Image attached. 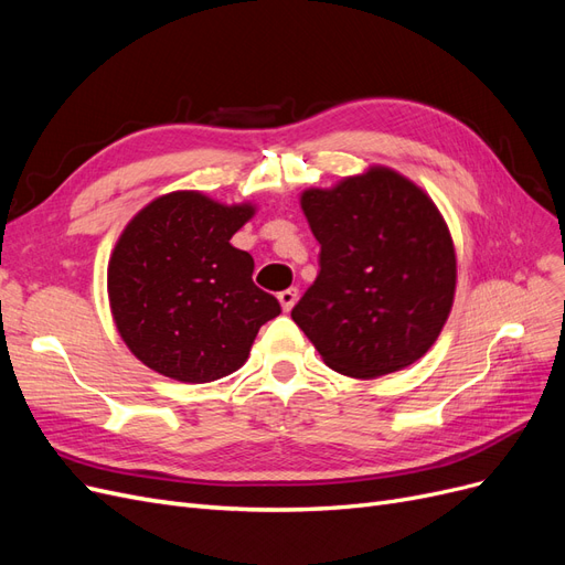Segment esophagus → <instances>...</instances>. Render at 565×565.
Segmentation results:
<instances>
[{"label":"esophagus","mask_w":565,"mask_h":565,"mask_svg":"<svg viewBox=\"0 0 565 565\" xmlns=\"http://www.w3.org/2000/svg\"><path fill=\"white\" fill-rule=\"evenodd\" d=\"M297 299H299V289L297 287H289V289H282V292L278 295V301H280V306H282V311L285 313H289L295 309V303H297Z\"/></svg>","instance_id":"34e87169"}]
</instances>
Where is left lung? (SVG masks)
Masks as SVG:
<instances>
[{"label": "left lung", "instance_id": "left-lung-1", "mask_svg": "<svg viewBox=\"0 0 565 565\" xmlns=\"http://www.w3.org/2000/svg\"><path fill=\"white\" fill-rule=\"evenodd\" d=\"M301 210L320 273L292 309L324 365L355 380L403 370L434 347L457 282L455 245L434 200L388 167L309 188Z\"/></svg>", "mask_w": 565, "mask_h": 565}]
</instances>
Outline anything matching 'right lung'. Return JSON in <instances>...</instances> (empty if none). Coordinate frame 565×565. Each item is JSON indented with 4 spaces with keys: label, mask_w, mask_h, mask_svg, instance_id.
Masks as SVG:
<instances>
[{
    "label": "right lung",
    "mask_w": 565,
    "mask_h": 565,
    "mask_svg": "<svg viewBox=\"0 0 565 565\" xmlns=\"http://www.w3.org/2000/svg\"><path fill=\"white\" fill-rule=\"evenodd\" d=\"M252 204H221L198 191L156 198L119 235L108 297L119 337L169 380L204 384L241 367L278 299L254 285V259L231 237Z\"/></svg>",
    "instance_id": "add662e5"
}]
</instances>
